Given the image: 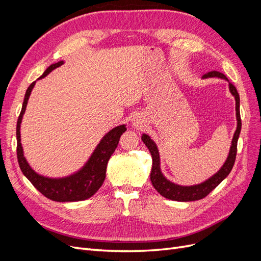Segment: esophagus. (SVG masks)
Returning a JSON list of instances; mask_svg holds the SVG:
<instances>
[{
  "mask_svg": "<svg viewBox=\"0 0 261 261\" xmlns=\"http://www.w3.org/2000/svg\"><path fill=\"white\" fill-rule=\"evenodd\" d=\"M132 125L134 126V127H137V128L143 127V126H145L144 117L140 114H135L132 118Z\"/></svg>",
  "mask_w": 261,
  "mask_h": 261,
  "instance_id": "1",
  "label": "esophagus"
}]
</instances>
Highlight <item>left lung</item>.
Instances as JSON below:
<instances>
[{"mask_svg": "<svg viewBox=\"0 0 261 261\" xmlns=\"http://www.w3.org/2000/svg\"><path fill=\"white\" fill-rule=\"evenodd\" d=\"M210 77H218L221 80H225L228 82L225 75L222 73L217 72V70H212L207 74H204L202 78H210ZM228 89H230L231 93L235 98V110H236V120H238V127L234 133V136L232 139V145L230 148V152L226 158L224 164L222 165L216 174H213L210 178L206 179L200 184L192 185V186H181L177 185L173 181L165 178V176L162 174L161 168H160V154L159 150L155 145L154 141L150 138L146 134L141 135V139H143L144 144L149 149L150 153L152 156V169L151 173H150V179H151V183L155 191L160 193L163 197L171 200L175 201H194V200H199L206 197L210 192H212L221 181H222L228 174L233 168L235 158H236V151H238V140L240 137V133L242 128V121H241V114H240V94L236 90L234 85H232L228 82Z\"/></svg>", "mask_w": 261, "mask_h": 261, "instance_id": "8db88e82", "label": "left lung"}]
</instances>
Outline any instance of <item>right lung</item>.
Masks as SVG:
<instances>
[{"instance_id":"right-lung-1","label":"right lung","mask_w":261,"mask_h":261,"mask_svg":"<svg viewBox=\"0 0 261 261\" xmlns=\"http://www.w3.org/2000/svg\"><path fill=\"white\" fill-rule=\"evenodd\" d=\"M64 64V62L60 61L55 64L50 65L45 69L42 76L39 78H44L46 75L50 74L53 69ZM36 82L31 84L25 94V99L22 102L21 112L17 120L16 127V138H17V159L19 168L25 175L39 192H40L46 198L53 201L60 202H72V201H81L90 198L98 192V189L102 186L106 178L107 165L111 158L112 153L118 145V140L121 138L122 134L126 130V125H120L108 132L106 135L102 137L100 143L93 150L92 154L85 163L84 167L65 177H46L43 175L38 174L34 169L30 167L27 162L25 155H23V150L20 143V124L23 113L26 111V107L28 103V99L30 93L33 91Z\"/></svg>"}]
</instances>
